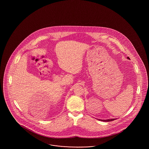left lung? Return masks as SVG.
Listing matches in <instances>:
<instances>
[{
    "label": "left lung",
    "instance_id": "left-lung-1",
    "mask_svg": "<svg viewBox=\"0 0 149 149\" xmlns=\"http://www.w3.org/2000/svg\"><path fill=\"white\" fill-rule=\"evenodd\" d=\"M128 58L130 59V58L128 57ZM115 120V118H112V119H108V120H100L102 121H104V122H109V121H112Z\"/></svg>",
    "mask_w": 149,
    "mask_h": 149
}]
</instances>
